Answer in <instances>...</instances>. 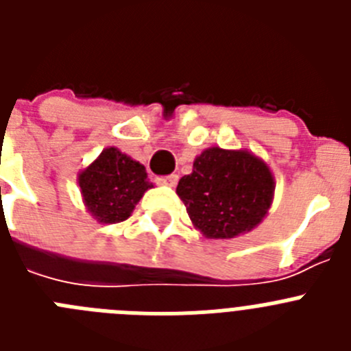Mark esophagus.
<instances>
[{"instance_id": "1", "label": "esophagus", "mask_w": 351, "mask_h": 351, "mask_svg": "<svg viewBox=\"0 0 351 351\" xmlns=\"http://www.w3.org/2000/svg\"><path fill=\"white\" fill-rule=\"evenodd\" d=\"M178 181H179V178H178V176H176V173H172V176H167V178L156 179L158 184H161V186H170V188H173V186L178 184Z\"/></svg>"}]
</instances>
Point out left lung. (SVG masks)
<instances>
[{
  "instance_id": "8db88e82",
  "label": "left lung",
  "mask_w": 351,
  "mask_h": 351,
  "mask_svg": "<svg viewBox=\"0 0 351 351\" xmlns=\"http://www.w3.org/2000/svg\"><path fill=\"white\" fill-rule=\"evenodd\" d=\"M271 167L247 149L207 147L176 193L191 223L207 239H234L263 221L274 200Z\"/></svg>"
}]
</instances>
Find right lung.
Returning <instances> with one entry per match:
<instances>
[{
    "label": "right lung",
    "instance_id": "1",
    "mask_svg": "<svg viewBox=\"0 0 351 351\" xmlns=\"http://www.w3.org/2000/svg\"><path fill=\"white\" fill-rule=\"evenodd\" d=\"M77 182L88 213L104 225L128 219L145 191L154 188L145 167L114 145L80 170Z\"/></svg>",
    "mask_w": 351,
    "mask_h": 351
}]
</instances>
